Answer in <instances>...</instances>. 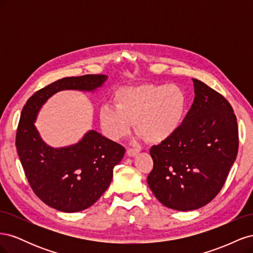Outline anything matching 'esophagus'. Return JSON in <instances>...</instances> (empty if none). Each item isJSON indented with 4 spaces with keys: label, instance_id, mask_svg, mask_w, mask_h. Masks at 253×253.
Instances as JSON below:
<instances>
[{
    "label": "esophagus",
    "instance_id": "34e87169",
    "mask_svg": "<svg viewBox=\"0 0 253 253\" xmlns=\"http://www.w3.org/2000/svg\"><path fill=\"white\" fill-rule=\"evenodd\" d=\"M138 152H139V151L137 150V149H131V148H129V149L126 150V154H127L129 157H133V156H135Z\"/></svg>",
    "mask_w": 253,
    "mask_h": 253
}]
</instances>
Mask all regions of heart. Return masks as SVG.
Listing matches in <instances>:
<instances>
[{"label": "heart", "instance_id": "heart-1", "mask_svg": "<svg viewBox=\"0 0 253 253\" xmlns=\"http://www.w3.org/2000/svg\"><path fill=\"white\" fill-rule=\"evenodd\" d=\"M117 105H103L99 121L111 139L125 138L136 132L151 143L162 142L177 131L187 108V95L176 84H152L128 86L118 91Z\"/></svg>", "mask_w": 253, "mask_h": 253}]
</instances>
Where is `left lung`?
<instances>
[{
	"instance_id": "left-lung-1",
	"label": "left lung",
	"mask_w": 253,
	"mask_h": 253,
	"mask_svg": "<svg viewBox=\"0 0 253 253\" xmlns=\"http://www.w3.org/2000/svg\"><path fill=\"white\" fill-rule=\"evenodd\" d=\"M194 101L170 138L150 150L148 185L164 206L190 211L210 203L223 188L239 151V127L227 99L193 79Z\"/></svg>"
}]
</instances>
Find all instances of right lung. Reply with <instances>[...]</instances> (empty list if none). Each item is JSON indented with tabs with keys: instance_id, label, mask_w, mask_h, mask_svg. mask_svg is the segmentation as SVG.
Segmentation results:
<instances>
[{
	"instance_id": "add662e5",
	"label": "right lung",
	"mask_w": 253,
	"mask_h": 253,
	"mask_svg": "<svg viewBox=\"0 0 253 253\" xmlns=\"http://www.w3.org/2000/svg\"><path fill=\"white\" fill-rule=\"evenodd\" d=\"M106 78L84 75L60 79L36 91L22 110L16 136L18 155L35 194L56 210L78 212L95 204L109 188L114 167L124 158L126 149L96 131L87 132L74 145L53 149L37 131V114L58 91H91Z\"/></svg>"
}]
</instances>
